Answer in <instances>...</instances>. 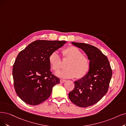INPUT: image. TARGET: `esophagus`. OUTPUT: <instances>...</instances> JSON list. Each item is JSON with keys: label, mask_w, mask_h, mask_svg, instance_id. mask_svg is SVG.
Masks as SVG:
<instances>
[{"label": "esophagus", "mask_w": 126, "mask_h": 126, "mask_svg": "<svg viewBox=\"0 0 126 126\" xmlns=\"http://www.w3.org/2000/svg\"><path fill=\"white\" fill-rule=\"evenodd\" d=\"M66 81V80H65V79H61L60 80V83H64V82H65Z\"/></svg>", "instance_id": "obj_1"}]
</instances>
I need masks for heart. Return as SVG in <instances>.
Here are the masks:
<instances>
[{"label": "heart", "instance_id": "b5f03b06", "mask_svg": "<svg viewBox=\"0 0 126 126\" xmlns=\"http://www.w3.org/2000/svg\"><path fill=\"white\" fill-rule=\"evenodd\" d=\"M63 59H68L66 70L56 73L57 76L64 79H71L76 77L81 79L85 77L90 68L88 58L82 55V52L73 46H70L62 50ZM48 62L51 69L57 72L61 68L62 60L57 52L51 53L48 57Z\"/></svg>", "mask_w": 126, "mask_h": 126}]
</instances>
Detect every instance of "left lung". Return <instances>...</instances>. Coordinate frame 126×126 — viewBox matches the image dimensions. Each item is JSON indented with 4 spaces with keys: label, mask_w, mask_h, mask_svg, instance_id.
I'll return each instance as SVG.
<instances>
[{
    "label": "left lung",
    "mask_w": 126,
    "mask_h": 126,
    "mask_svg": "<svg viewBox=\"0 0 126 126\" xmlns=\"http://www.w3.org/2000/svg\"><path fill=\"white\" fill-rule=\"evenodd\" d=\"M71 43L86 53L90 68L85 77L74 82V88L69 93V98L77 106L87 108L97 103L107 94L112 70L107 57L97 47L84 43Z\"/></svg>",
    "instance_id": "1"
}]
</instances>
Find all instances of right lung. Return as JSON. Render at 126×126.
<instances>
[{"instance_id": "add662e5", "label": "right lung", "mask_w": 126, "mask_h": 126, "mask_svg": "<svg viewBox=\"0 0 126 126\" xmlns=\"http://www.w3.org/2000/svg\"><path fill=\"white\" fill-rule=\"evenodd\" d=\"M66 42L36 40L18 53L12 74L15 90L24 102L32 105L42 103L59 83V79L50 71L48 57Z\"/></svg>"}]
</instances>
